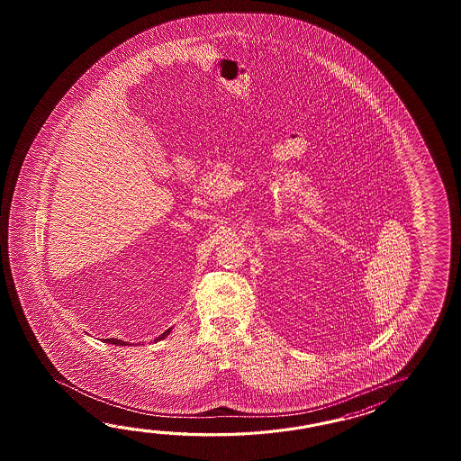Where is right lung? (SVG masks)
Here are the masks:
<instances>
[{
	"instance_id": "obj_1",
	"label": "right lung",
	"mask_w": 461,
	"mask_h": 461,
	"mask_svg": "<svg viewBox=\"0 0 461 461\" xmlns=\"http://www.w3.org/2000/svg\"><path fill=\"white\" fill-rule=\"evenodd\" d=\"M171 330H173V328H167L165 333L159 334L157 339H155V343H158V341H161V339H165L167 334L171 333ZM104 341H105V343L108 344H115V346H127L128 344V341H122V339H117V338H108V339H104Z\"/></svg>"
}]
</instances>
